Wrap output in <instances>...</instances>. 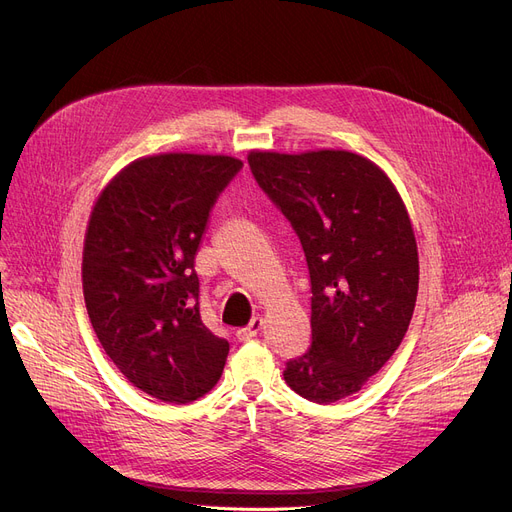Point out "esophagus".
Returning a JSON list of instances; mask_svg holds the SVG:
<instances>
[{
  "label": "esophagus",
  "instance_id": "esophagus-1",
  "mask_svg": "<svg viewBox=\"0 0 512 512\" xmlns=\"http://www.w3.org/2000/svg\"><path fill=\"white\" fill-rule=\"evenodd\" d=\"M261 328H263V319H261V317H253L251 324H249L247 328H240V330L236 332V338H238L240 342H247V340L255 338V336L261 332Z\"/></svg>",
  "mask_w": 512,
  "mask_h": 512
}]
</instances>
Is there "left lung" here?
<instances>
[{
    "label": "left lung",
    "instance_id": "8db88e82",
    "mask_svg": "<svg viewBox=\"0 0 512 512\" xmlns=\"http://www.w3.org/2000/svg\"><path fill=\"white\" fill-rule=\"evenodd\" d=\"M261 191L297 232L311 278V346L284 369L299 396L330 405L378 373L405 338L419 257L405 203L363 155L251 151Z\"/></svg>",
    "mask_w": 512,
    "mask_h": 512
}]
</instances>
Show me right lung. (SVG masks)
<instances>
[{
	"instance_id": "right-lung-1",
	"label": "right lung",
	"mask_w": 512,
	"mask_h": 512,
	"mask_svg": "<svg viewBox=\"0 0 512 512\" xmlns=\"http://www.w3.org/2000/svg\"><path fill=\"white\" fill-rule=\"evenodd\" d=\"M240 168L228 155L141 157L91 213L83 292L93 330L126 380L164 402L186 405L222 378L230 344L201 321L195 257Z\"/></svg>"
}]
</instances>
